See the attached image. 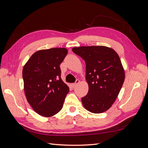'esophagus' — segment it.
I'll use <instances>...</instances> for the list:
<instances>
[{
	"instance_id": "34e87169",
	"label": "esophagus",
	"mask_w": 148,
	"mask_h": 148,
	"mask_svg": "<svg viewBox=\"0 0 148 148\" xmlns=\"http://www.w3.org/2000/svg\"><path fill=\"white\" fill-rule=\"evenodd\" d=\"M79 83V79H77V80H76L75 83H74L72 84V86H73V87H75V86H77V85Z\"/></svg>"
}]
</instances>
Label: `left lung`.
I'll return each mask as SVG.
<instances>
[{
  "label": "left lung",
  "mask_w": 148,
  "mask_h": 148,
  "mask_svg": "<svg viewBox=\"0 0 148 148\" xmlns=\"http://www.w3.org/2000/svg\"><path fill=\"white\" fill-rule=\"evenodd\" d=\"M72 51L86 63L89 90L82 98L84 107L92 113L104 112L115 102L125 80L119 55L114 49L102 46L74 47Z\"/></svg>",
  "instance_id": "obj_1"
}]
</instances>
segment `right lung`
Masks as SVG:
<instances>
[{
	"label": "right lung",
	"mask_w": 148,
	"mask_h": 148,
	"mask_svg": "<svg viewBox=\"0 0 148 148\" xmlns=\"http://www.w3.org/2000/svg\"><path fill=\"white\" fill-rule=\"evenodd\" d=\"M68 53L65 48L43 49L34 53L23 69L26 99L43 117L56 115L62 109L69 88L61 79L60 65Z\"/></svg>",
	"instance_id": "add662e5"
}]
</instances>
